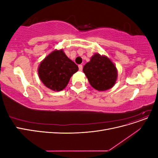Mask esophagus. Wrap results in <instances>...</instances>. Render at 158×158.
Masks as SVG:
<instances>
[{"mask_svg":"<svg viewBox=\"0 0 158 158\" xmlns=\"http://www.w3.org/2000/svg\"><path fill=\"white\" fill-rule=\"evenodd\" d=\"M78 68H79V70L80 71H82L83 69V66L82 64H79L78 65Z\"/></svg>","mask_w":158,"mask_h":158,"instance_id":"34e87169","label":"esophagus"}]
</instances>
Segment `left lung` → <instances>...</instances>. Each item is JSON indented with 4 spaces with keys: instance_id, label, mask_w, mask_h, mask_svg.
Returning a JSON list of instances; mask_svg holds the SVG:
<instances>
[{
    "instance_id": "1",
    "label": "left lung",
    "mask_w": 158,
    "mask_h": 158,
    "mask_svg": "<svg viewBox=\"0 0 158 158\" xmlns=\"http://www.w3.org/2000/svg\"><path fill=\"white\" fill-rule=\"evenodd\" d=\"M83 72L90 85L98 91H106L115 84L118 73L116 66L106 55L95 53L85 64Z\"/></svg>"
}]
</instances>
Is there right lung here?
<instances>
[{
	"instance_id": "1",
	"label": "right lung",
	"mask_w": 158,
	"mask_h": 158,
	"mask_svg": "<svg viewBox=\"0 0 158 158\" xmlns=\"http://www.w3.org/2000/svg\"><path fill=\"white\" fill-rule=\"evenodd\" d=\"M37 70L40 79L47 88L59 92L66 87L78 67L63 49H55L41 62Z\"/></svg>"
}]
</instances>
